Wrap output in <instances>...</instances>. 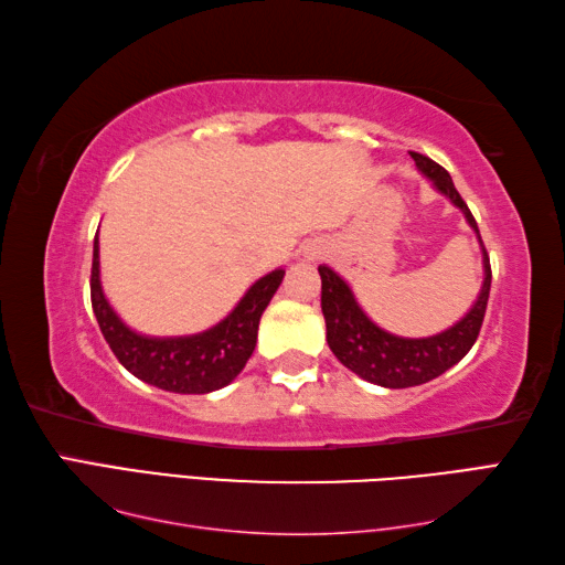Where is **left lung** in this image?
<instances>
[{"label":"left lung","mask_w":565,"mask_h":565,"mask_svg":"<svg viewBox=\"0 0 565 565\" xmlns=\"http://www.w3.org/2000/svg\"><path fill=\"white\" fill-rule=\"evenodd\" d=\"M413 160L417 164V170L435 184L439 194L447 196L456 209H461L468 225L476 231L478 243H481L483 249L486 276L476 303L459 322H454L449 330H444L439 334H431V338L413 340L398 338V334H391L379 328L376 322L364 313L362 306L356 303L350 284H347L338 271L326 267V264L318 267L322 279L320 306L322 316H326L328 344L332 354L338 356L347 369L354 371L356 376H362L364 381L376 383V386L383 388L419 386V383L437 379L444 371L461 362L468 350L473 347L478 332H481L490 296V276H493L490 274V259L483 247L481 233H478L476 218L471 211H468L459 191H456L449 172L419 152H413Z\"/></svg>","instance_id":"left-lung-1"}]
</instances>
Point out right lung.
I'll use <instances>...</instances> for the list:
<instances>
[{"mask_svg":"<svg viewBox=\"0 0 565 565\" xmlns=\"http://www.w3.org/2000/svg\"><path fill=\"white\" fill-rule=\"evenodd\" d=\"M286 269H274L249 286L239 303L218 326L186 338H146L130 330L106 301L99 279V235L94 237L92 308L109 342L130 374L172 393H211L227 386L255 352L257 328L264 308L279 289Z\"/></svg>","mask_w":565,"mask_h":565,"instance_id":"1","label":"right lung"}]
</instances>
